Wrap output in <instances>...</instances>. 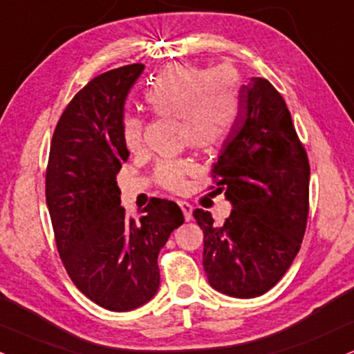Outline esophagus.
I'll list each match as a JSON object with an SVG mask.
<instances>
[{
	"instance_id": "34e87169",
	"label": "esophagus",
	"mask_w": 354,
	"mask_h": 354,
	"mask_svg": "<svg viewBox=\"0 0 354 354\" xmlns=\"http://www.w3.org/2000/svg\"><path fill=\"white\" fill-rule=\"evenodd\" d=\"M178 207L182 208V213H184L185 220L190 221L192 220V212H194V207H192L189 202H182V200H180V202H178Z\"/></svg>"
}]
</instances>
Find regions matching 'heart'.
<instances>
[{
  "instance_id": "b5f03b06",
  "label": "heart",
  "mask_w": 354,
  "mask_h": 354,
  "mask_svg": "<svg viewBox=\"0 0 354 354\" xmlns=\"http://www.w3.org/2000/svg\"><path fill=\"white\" fill-rule=\"evenodd\" d=\"M144 100L154 115L178 118L182 138L192 147L208 149L223 142L236 126L241 115V84L231 67L205 71L170 65L152 78ZM142 129L141 118H123L121 134L126 149H142ZM192 169L184 160H167L157 169V178L165 189L182 190Z\"/></svg>"
}]
</instances>
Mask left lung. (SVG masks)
Masks as SVG:
<instances>
[{
    "label": "left lung",
    "instance_id": "1",
    "mask_svg": "<svg viewBox=\"0 0 354 354\" xmlns=\"http://www.w3.org/2000/svg\"><path fill=\"white\" fill-rule=\"evenodd\" d=\"M212 172L215 192H223L233 210L223 226L208 212H194L203 230L208 283L230 297H259L281 281L300 250L310 182L290 111L266 78L241 85V115Z\"/></svg>",
    "mask_w": 354,
    "mask_h": 354
}]
</instances>
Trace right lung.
<instances>
[{
  "label": "right lung",
  "instance_id": "add662e5",
  "mask_svg": "<svg viewBox=\"0 0 354 354\" xmlns=\"http://www.w3.org/2000/svg\"><path fill=\"white\" fill-rule=\"evenodd\" d=\"M144 71L95 77L60 116L46 174L47 208L62 263L80 292L111 312L147 304L160 283L157 256L184 223L176 202L152 198L139 220L121 207L116 174L128 160L124 103Z\"/></svg>",
  "mask_w": 354,
  "mask_h": 354
}]
</instances>
